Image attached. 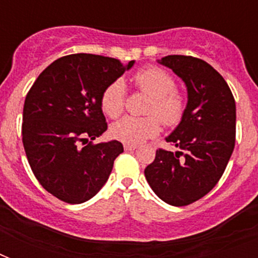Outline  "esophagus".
<instances>
[{
  "instance_id": "1",
  "label": "esophagus",
  "mask_w": 258,
  "mask_h": 258,
  "mask_svg": "<svg viewBox=\"0 0 258 258\" xmlns=\"http://www.w3.org/2000/svg\"><path fill=\"white\" fill-rule=\"evenodd\" d=\"M138 146L137 145H127V143H125L124 145V150L125 151H133V150H135L137 149Z\"/></svg>"
}]
</instances>
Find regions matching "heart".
<instances>
[{
    "label": "heart",
    "instance_id": "heart-1",
    "mask_svg": "<svg viewBox=\"0 0 258 258\" xmlns=\"http://www.w3.org/2000/svg\"><path fill=\"white\" fill-rule=\"evenodd\" d=\"M133 83L135 88L151 96L147 107L150 116H127L115 123L111 127V135L115 139L127 145H139L157 137L161 131V121L167 127L179 124L184 115L186 103L175 89V80L167 71L159 67H145L134 75ZM100 104L107 116L112 119L120 116L125 104L123 82L115 80L107 86L101 93Z\"/></svg>",
    "mask_w": 258,
    "mask_h": 258
}]
</instances>
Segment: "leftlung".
<instances>
[{
  "instance_id": "left-lung-1",
  "label": "left lung",
  "mask_w": 258,
  "mask_h": 258,
  "mask_svg": "<svg viewBox=\"0 0 258 258\" xmlns=\"http://www.w3.org/2000/svg\"><path fill=\"white\" fill-rule=\"evenodd\" d=\"M161 64L187 87V105L174 133L166 138L176 153L157 150L146 179L162 201L186 206L201 200L224 174L236 145V103L225 79L201 58L170 54Z\"/></svg>"
}]
</instances>
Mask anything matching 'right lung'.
<instances>
[{
	"mask_svg": "<svg viewBox=\"0 0 258 258\" xmlns=\"http://www.w3.org/2000/svg\"><path fill=\"white\" fill-rule=\"evenodd\" d=\"M133 66L99 54H68L46 67L26 95V158L40 184L60 201L83 204L96 196L123 153L120 142L92 141L107 130L101 93Z\"/></svg>",
	"mask_w": 258,
	"mask_h": 258,
	"instance_id": "obj_1",
	"label": "right lung"
}]
</instances>
